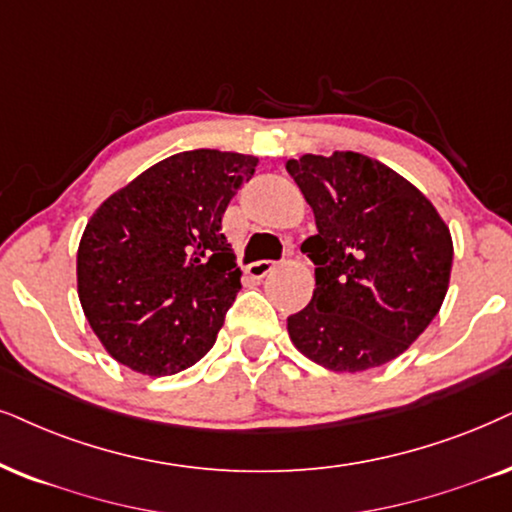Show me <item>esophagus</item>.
Masks as SVG:
<instances>
[{
	"mask_svg": "<svg viewBox=\"0 0 512 512\" xmlns=\"http://www.w3.org/2000/svg\"><path fill=\"white\" fill-rule=\"evenodd\" d=\"M276 269V262H271V260H260V262H252V264H248V276L250 278H255V281H260V278H264L267 274H271V271Z\"/></svg>",
	"mask_w": 512,
	"mask_h": 512,
	"instance_id": "obj_1",
	"label": "esophagus"
}]
</instances>
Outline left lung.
I'll return each instance as SVG.
<instances>
[{
	"label": "left lung",
	"mask_w": 512,
	"mask_h": 512,
	"mask_svg": "<svg viewBox=\"0 0 512 512\" xmlns=\"http://www.w3.org/2000/svg\"><path fill=\"white\" fill-rule=\"evenodd\" d=\"M286 170L319 229L302 243L316 288L288 316L290 340L340 373L397 359L444 302L454 262L449 226L411 181L368 155L307 153Z\"/></svg>",
	"instance_id": "8db88e82"
}]
</instances>
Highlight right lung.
I'll list each match as a JSON object with an SVG mask.
<instances>
[{
	"label": "right lung",
	"instance_id": "obj_1",
	"mask_svg": "<svg viewBox=\"0 0 512 512\" xmlns=\"http://www.w3.org/2000/svg\"><path fill=\"white\" fill-rule=\"evenodd\" d=\"M257 158L196 148L113 193L84 229L77 295L122 366L172 375L203 359L241 290L222 217Z\"/></svg>",
	"mask_w": 512,
	"mask_h": 512
}]
</instances>
